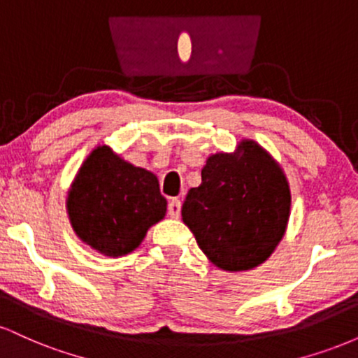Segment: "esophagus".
<instances>
[{
    "instance_id": "1",
    "label": "esophagus",
    "mask_w": 358,
    "mask_h": 358,
    "mask_svg": "<svg viewBox=\"0 0 358 358\" xmlns=\"http://www.w3.org/2000/svg\"><path fill=\"white\" fill-rule=\"evenodd\" d=\"M180 212H182V202L178 199H171L170 203H168V215L171 219H178Z\"/></svg>"
}]
</instances>
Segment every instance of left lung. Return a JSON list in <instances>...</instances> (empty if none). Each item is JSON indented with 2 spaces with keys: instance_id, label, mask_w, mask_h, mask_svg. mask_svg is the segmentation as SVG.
Listing matches in <instances>:
<instances>
[{
  "instance_id": "1",
  "label": "left lung",
  "mask_w": 358,
  "mask_h": 358,
  "mask_svg": "<svg viewBox=\"0 0 358 358\" xmlns=\"http://www.w3.org/2000/svg\"><path fill=\"white\" fill-rule=\"evenodd\" d=\"M289 183L276 159L252 139L215 153L190 188L182 219L213 266L229 273L257 268L285 237Z\"/></svg>"
}]
</instances>
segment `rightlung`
<instances>
[{
  "label": "right lung",
  "instance_id": "right-lung-1",
  "mask_svg": "<svg viewBox=\"0 0 358 358\" xmlns=\"http://www.w3.org/2000/svg\"><path fill=\"white\" fill-rule=\"evenodd\" d=\"M65 207L85 245L102 256L121 257L139 248L148 229L165 217L166 199L155 173L99 145L77 171Z\"/></svg>",
  "mask_w": 358,
  "mask_h": 358
}]
</instances>
